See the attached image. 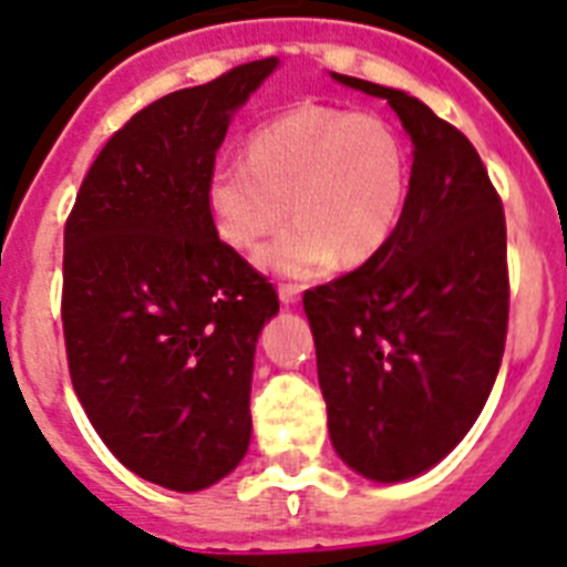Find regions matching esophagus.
<instances>
[{
    "label": "esophagus",
    "instance_id": "obj_1",
    "mask_svg": "<svg viewBox=\"0 0 567 567\" xmlns=\"http://www.w3.org/2000/svg\"><path fill=\"white\" fill-rule=\"evenodd\" d=\"M302 293V285H293V282H279V299H282L285 306H293Z\"/></svg>",
    "mask_w": 567,
    "mask_h": 567
}]
</instances>
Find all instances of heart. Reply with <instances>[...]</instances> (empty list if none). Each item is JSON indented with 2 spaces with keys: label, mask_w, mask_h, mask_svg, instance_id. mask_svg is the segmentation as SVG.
<instances>
[{
  "label": "heart",
  "mask_w": 567,
  "mask_h": 567,
  "mask_svg": "<svg viewBox=\"0 0 567 567\" xmlns=\"http://www.w3.org/2000/svg\"><path fill=\"white\" fill-rule=\"evenodd\" d=\"M409 189V150L383 114L297 106L261 123L247 158H221L207 207L227 245L247 250L282 225L259 261L276 274L317 276L342 256L372 259L392 239Z\"/></svg>",
  "instance_id": "heart-1"
}]
</instances>
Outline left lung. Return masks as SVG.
Returning a JSON list of instances; mask_svg holds the SVG:
<instances>
[{"label":"left lung","mask_w":567,"mask_h":567,"mask_svg":"<svg viewBox=\"0 0 567 567\" xmlns=\"http://www.w3.org/2000/svg\"><path fill=\"white\" fill-rule=\"evenodd\" d=\"M389 100L415 144L403 216L383 250L306 291L331 444L372 482L444 458L496 383L507 340V225L467 135L406 92Z\"/></svg>","instance_id":"left-lung-1"}]
</instances>
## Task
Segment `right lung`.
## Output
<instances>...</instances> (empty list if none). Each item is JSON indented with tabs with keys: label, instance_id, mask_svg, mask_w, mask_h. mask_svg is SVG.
<instances>
[{
	"label": "right lung",
	"instance_id": "1",
	"mask_svg": "<svg viewBox=\"0 0 567 567\" xmlns=\"http://www.w3.org/2000/svg\"><path fill=\"white\" fill-rule=\"evenodd\" d=\"M276 56L155 100L114 132L65 218L71 386L123 467L193 493L250 444V378L276 288L218 239L207 178Z\"/></svg>",
	"mask_w": 567,
	"mask_h": 567
}]
</instances>
